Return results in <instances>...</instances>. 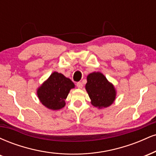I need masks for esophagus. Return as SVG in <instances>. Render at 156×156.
I'll return each mask as SVG.
<instances>
[{
    "mask_svg": "<svg viewBox=\"0 0 156 156\" xmlns=\"http://www.w3.org/2000/svg\"><path fill=\"white\" fill-rule=\"evenodd\" d=\"M76 85H77V87L79 89H81L82 87H83V83H82L81 82H78V83H76Z\"/></svg>",
    "mask_w": 156,
    "mask_h": 156,
    "instance_id": "34e87169",
    "label": "esophagus"
}]
</instances>
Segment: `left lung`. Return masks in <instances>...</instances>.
I'll return each instance as SVG.
<instances>
[{
    "label": "left lung",
    "mask_w": 156,
    "mask_h": 156,
    "mask_svg": "<svg viewBox=\"0 0 156 156\" xmlns=\"http://www.w3.org/2000/svg\"><path fill=\"white\" fill-rule=\"evenodd\" d=\"M86 89L92 104L99 108L109 106L115 100L114 86L101 73H92L87 76Z\"/></svg>",
    "instance_id": "obj_1"
}]
</instances>
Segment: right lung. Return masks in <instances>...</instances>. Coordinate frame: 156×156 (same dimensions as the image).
<instances>
[{
    "instance_id": "add662e5",
    "label": "right lung",
    "mask_w": 156,
    "mask_h": 156,
    "mask_svg": "<svg viewBox=\"0 0 156 156\" xmlns=\"http://www.w3.org/2000/svg\"><path fill=\"white\" fill-rule=\"evenodd\" d=\"M73 82L61 73L54 72L37 91L39 99L47 108L58 110L65 105L69 90L74 88Z\"/></svg>"
}]
</instances>
